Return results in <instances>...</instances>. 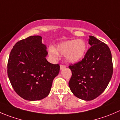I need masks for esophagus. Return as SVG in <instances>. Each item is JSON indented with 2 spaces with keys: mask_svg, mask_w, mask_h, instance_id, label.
<instances>
[{
  "mask_svg": "<svg viewBox=\"0 0 120 120\" xmlns=\"http://www.w3.org/2000/svg\"><path fill=\"white\" fill-rule=\"evenodd\" d=\"M65 68V65H60V69H61V70Z\"/></svg>",
  "mask_w": 120,
  "mask_h": 120,
  "instance_id": "obj_1",
  "label": "esophagus"
}]
</instances>
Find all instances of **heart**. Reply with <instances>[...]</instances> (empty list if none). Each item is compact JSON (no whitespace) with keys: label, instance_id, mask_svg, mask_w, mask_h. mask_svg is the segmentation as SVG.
I'll use <instances>...</instances> for the list:
<instances>
[{"label":"heart","instance_id":"b5f03b06","mask_svg":"<svg viewBox=\"0 0 120 120\" xmlns=\"http://www.w3.org/2000/svg\"><path fill=\"white\" fill-rule=\"evenodd\" d=\"M87 45L83 40H69L58 44L55 49H49L50 54L53 56H57L58 53L65 55L67 62L76 63L82 59L86 53Z\"/></svg>","mask_w":120,"mask_h":120}]
</instances>
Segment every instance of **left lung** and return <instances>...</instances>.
<instances>
[{"label": "left lung", "instance_id": "left-lung-1", "mask_svg": "<svg viewBox=\"0 0 120 120\" xmlns=\"http://www.w3.org/2000/svg\"><path fill=\"white\" fill-rule=\"evenodd\" d=\"M91 47L81 61L69 68L72 76L69 86L75 97L91 101L101 95L108 86L113 72L112 56L107 44L90 36Z\"/></svg>", "mask_w": 120, "mask_h": 120}]
</instances>
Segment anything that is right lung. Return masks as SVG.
<instances>
[{"label":"right lung","instance_id":"obj_1","mask_svg":"<svg viewBox=\"0 0 120 120\" xmlns=\"http://www.w3.org/2000/svg\"><path fill=\"white\" fill-rule=\"evenodd\" d=\"M42 39L31 36L18 41L8 60V75L11 85L20 97L28 101L46 97L60 69L59 64L46 60V46Z\"/></svg>","mask_w":120,"mask_h":120}]
</instances>
